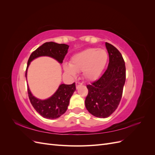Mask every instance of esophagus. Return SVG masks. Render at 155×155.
Listing matches in <instances>:
<instances>
[{"label": "esophagus", "mask_w": 155, "mask_h": 155, "mask_svg": "<svg viewBox=\"0 0 155 155\" xmlns=\"http://www.w3.org/2000/svg\"><path fill=\"white\" fill-rule=\"evenodd\" d=\"M82 85V83H80V82H76V88H78V87Z\"/></svg>", "instance_id": "obj_1"}]
</instances>
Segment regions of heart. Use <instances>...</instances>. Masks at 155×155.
Listing matches in <instances>:
<instances>
[{
  "mask_svg": "<svg viewBox=\"0 0 155 155\" xmlns=\"http://www.w3.org/2000/svg\"><path fill=\"white\" fill-rule=\"evenodd\" d=\"M109 60L107 51L102 48H90L74 54L70 63H64V72L72 77L77 72H82L86 80L95 81L100 78Z\"/></svg>",
  "mask_w": 155,
  "mask_h": 155,
  "instance_id": "heart-1",
  "label": "heart"
}]
</instances>
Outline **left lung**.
Listing matches in <instances>:
<instances>
[{
	"instance_id": "left-lung-1",
	"label": "left lung",
	"mask_w": 155,
	"mask_h": 155,
	"mask_svg": "<svg viewBox=\"0 0 155 155\" xmlns=\"http://www.w3.org/2000/svg\"><path fill=\"white\" fill-rule=\"evenodd\" d=\"M109 63L105 73L98 80L87 85L88 93L85 107L91 114L97 118L110 116L118 107L126 78L125 61L113 45L105 43Z\"/></svg>"
}]
</instances>
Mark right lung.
Here are the masks:
<instances>
[{
    "instance_id": "right-lung-1",
    "label": "right lung",
    "mask_w": 155,
    "mask_h": 155,
    "mask_svg": "<svg viewBox=\"0 0 155 155\" xmlns=\"http://www.w3.org/2000/svg\"><path fill=\"white\" fill-rule=\"evenodd\" d=\"M69 46L65 44H58L54 42H46L42 45L30 55L28 61L26 70V78H27V70L33 60L41 57L48 56L61 64L68 52ZM28 85V93L32 106L38 113L46 119H56L63 115L67 111L69 105L70 99L76 91L75 83L71 85L61 84L58 90L51 97L46 100H40L33 96Z\"/></svg>"
}]
</instances>
